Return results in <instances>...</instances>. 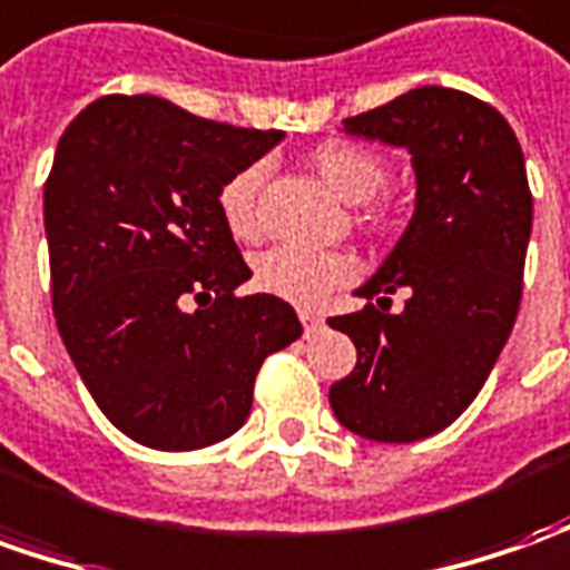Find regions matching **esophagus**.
<instances>
[{"label":"esophagus","instance_id":"esophagus-1","mask_svg":"<svg viewBox=\"0 0 570 570\" xmlns=\"http://www.w3.org/2000/svg\"><path fill=\"white\" fill-rule=\"evenodd\" d=\"M299 321H302V327H305V334H315L317 327L324 324V317L315 315V312H299Z\"/></svg>","mask_w":570,"mask_h":570}]
</instances>
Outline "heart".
Returning <instances> with one entry per match:
<instances>
[{
    "mask_svg": "<svg viewBox=\"0 0 570 570\" xmlns=\"http://www.w3.org/2000/svg\"><path fill=\"white\" fill-rule=\"evenodd\" d=\"M312 168L346 203H365L386 184V161L374 149L358 142H340V139L321 142L312 153ZM258 184H262V165H246L230 174L218 189L220 220L236 239L258 236V212H255ZM253 281L268 296H277L299 308H317L336 289L355 281V262L343 253L274 246L255 258Z\"/></svg>",
    "mask_w": 570,
    "mask_h": 570,
    "instance_id": "heart-1",
    "label": "heart"
}]
</instances>
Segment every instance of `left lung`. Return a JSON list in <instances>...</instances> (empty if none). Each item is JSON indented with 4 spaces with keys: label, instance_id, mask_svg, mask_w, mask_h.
<instances>
[{
    "label": "left lung",
    "instance_id": "1",
    "mask_svg": "<svg viewBox=\"0 0 570 570\" xmlns=\"http://www.w3.org/2000/svg\"><path fill=\"white\" fill-rule=\"evenodd\" d=\"M343 127L405 146L417 196L396 249L355 289L365 308L327 321L358 350L331 409L365 440L415 443L474 402L512 334L533 224L524 153L497 108L446 87L409 90Z\"/></svg>",
    "mask_w": 570,
    "mask_h": 570
}]
</instances>
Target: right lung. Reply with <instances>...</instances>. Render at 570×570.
Returning <instances> with one entry per match:
<instances>
[{
	"mask_svg": "<svg viewBox=\"0 0 570 570\" xmlns=\"http://www.w3.org/2000/svg\"><path fill=\"white\" fill-rule=\"evenodd\" d=\"M281 139L158 96H102L58 139L42 196L58 334L102 415L142 446L239 431L262 362L302 336L289 302L236 296L253 271L218 212L224 180Z\"/></svg>",
	"mask_w": 570,
	"mask_h": 570,
	"instance_id": "right-lung-1",
	"label": "right lung"
}]
</instances>
